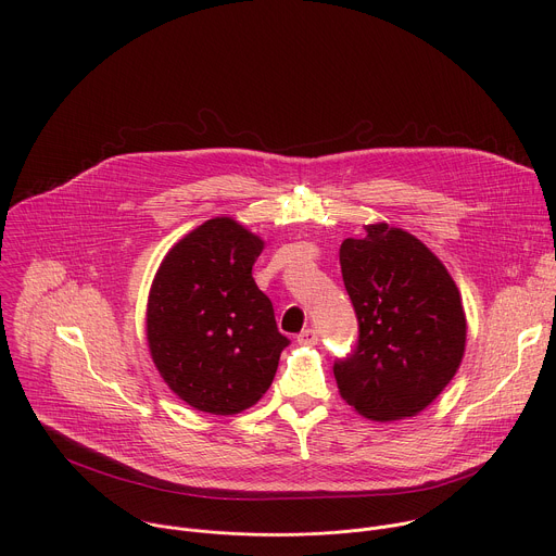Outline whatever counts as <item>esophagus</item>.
<instances>
[{
  "mask_svg": "<svg viewBox=\"0 0 556 556\" xmlns=\"http://www.w3.org/2000/svg\"><path fill=\"white\" fill-rule=\"evenodd\" d=\"M296 341H299L301 345H316V343H319V330L307 328V330H303V332L296 337Z\"/></svg>",
  "mask_w": 556,
  "mask_h": 556,
  "instance_id": "obj_1",
  "label": "esophagus"
}]
</instances>
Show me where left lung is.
I'll return each mask as SVG.
<instances>
[{
  "mask_svg": "<svg viewBox=\"0 0 556 556\" xmlns=\"http://www.w3.org/2000/svg\"><path fill=\"white\" fill-rule=\"evenodd\" d=\"M365 230L339 253L358 343L334 363V378L361 416L403 420L427 409L455 376L466 316L453 277L418 237L384 222Z\"/></svg>",
  "mask_w": 556,
  "mask_h": 556,
  "instance_id": "1",
  "label": "left lung"
}]
</instances>
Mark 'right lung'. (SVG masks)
Returning a JSON list of instances; mask_svg holds the SVG:
<instances>
[{
	"label": "right lung",
	"mask_w": 556,
	"mask_h": 556,
	"mask_svg": "<svg viewBox=\"0 0 556 556\" xmlns=\"http://www.w3.org/2000/svg\"><path fill=\"white\" fill-rule=\"evenodd\" d=\"M264 240L232 217L185 235L157 268L147 301L155 369L189 407L232 416L268 391L290 343L253 279Z\"/></svg>",
	"instance_id": "1"
}]
</instances>
